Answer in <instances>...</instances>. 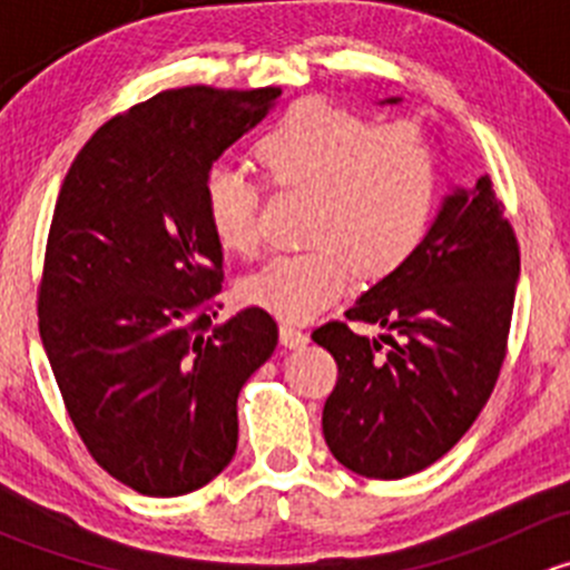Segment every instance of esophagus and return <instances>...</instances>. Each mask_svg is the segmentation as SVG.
Wrapping results in <instances>:
<instances>
[{"label": "esophagus", "mask_w": 570, "mask_h": 570, "mask_svg": "<svg viewBox=\"0 0 570 570\" xmlns=\"http://www.w3.org/2000/svg\"><path fill=\"white\" fill-rule=\"evenodd\" d=\"M278 333H281V344H284V347H289V350L306 347V344H308V333L301 331V327L289 325V322H281Z\"/></svg>", "instance_id": "esophagus-1"}]
</instances>
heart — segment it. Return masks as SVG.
Returning <instances> with one entry per match:
<instances>
[{"label":"heart","instance_id":"heart-1","mask_svg":"<svg viewBox=\"0 0 570 570\" xmlns=\"http://www.w3.org/2000/svg\"><path fill=\"white\" fill-rule=\"evenodd\" d=\"M256 163L281 187L312 193L306 239L317 248L284 253L248 275L243 297L286 322H306L347 292L353 267L383 278L400 267L430 226L435 154L411 120L372 126L327 101H297L258 140ZM212 234L226 250L258 245V189L234 165L204 181Z\"/></svg>","mask_w":570,"mask_h":570}]
</instances>
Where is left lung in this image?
<instances>
[{
  "label": "left lung",
  "instance_id": "8db88e82",
  "mask_svg": "<svg viewBox=\"0 0 570 570\" xmlns=\"http://www.w3.org/2000/svg\"><path fill=\"white\" fill-rule=\"evenodd\" d=\"M519 264L502 200L480 176L452 187L416 250L347 308V320L386 333L366 338L344 322L312 333L338 366L322 411L338 463L372 480H402L463 439L502 370Z\"/></svg>",
  "mask_w": 570,
  "mask_h": 570
}]
</instances>
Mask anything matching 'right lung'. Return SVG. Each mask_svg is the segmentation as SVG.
Instances as JSON below:
<instances>
[{
	"label": "right lung",
	"mask_w": 570,
	"mask_h": 570,
	"mask_svg": "<svg viewBox=\"0 0 570 570\" xmlns=\"http://www.w3.org/2000/svg\"><path fill=\"white\" fill-rule=\"evenodd\" d=\"M281 88H178L101 126L73 159L46 245L40 338L85 446L146 497H184L237 452V396L278 325H212L223 248L204 209L212 165Z\"/></svg>",
	"instance_id": "obj_1"
}]
</instances>
